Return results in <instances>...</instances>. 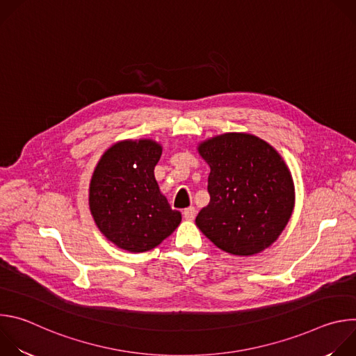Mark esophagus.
I'll return each mask as SVG.
<instances>
[{
	"mask_svg": "<svg viewBox=\"0 0 356 356\" xmlns=\"http://www.w3.org/2000/svg\"><path fill=\"white\" fill-rule=\"evenodd\" d=\"M183 217H184L186 220H188V221L194 220V217H195V209H194V207L184 209V211H183Z\"/></svg>",
	"mask_w": 356,
	"mask_h": 356,
	"instance_id": "obj_1",
	"label": "esophagus"
}]
</instances>
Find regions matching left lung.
<instances>
[{"mask_svg": "<svg viewBox=\"0 0 356 356\" xmlns=\"http://www.w3.org/2000/svg\"><path fill=\"white\" fill-rule=\"evenodd\" d=\"M211 172L209 206L195 224L220 249L248 257L270 246L294 207L290 172L277 152L249 134H224L201 143Z\"/></svg>", "mask_w": 356, "mask_h": 356, "instance_id": "obj_1", "label": "left lung"}]
</instances>
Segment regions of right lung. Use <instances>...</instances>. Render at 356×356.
<instances>
[{
  "label": "right lung",
  "mask_w": 356,
  "mask_h": 356,
  "mask_svg": "<svg viewBox=\"0 0 356 356\" xmlns=\"http://www.w3.org/2000/svg\"><path fill=\"white\" fill-rule=\"evenodd\" d=\"M162 147L149 139L113 145L99 159L90 183V210L99 231L117 246L146 252L180 224L155 180Z\"/></svg>",
  "instance_id": "right-lung-1"
}]
</instances>
